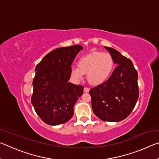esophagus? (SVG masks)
<instances>
[{"label": "esophagus", "mask_w": 159, "mask_h": 159, "mask_svg": "<svg viewBox=\"0 0 159 159\" xmlns=\"http://www.w3.org/2000/svg\"><path fill=\"white\" fill-rule=\"evenodd\" d=\"M83 91H84L85 93H88L90 91V89L88 88H86V87H85L84 88V89H83Z\"/></svg>", "instance_id": "1"}]
</instances>
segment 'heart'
<instances>
[{
  "label": "heart",
  "instance_id": "b5f03b06",
  "mask_svg": "<svg viewBox=\"0 0 159 159\" xmlns=\"http://www.w3.org/2000/svg\"><path fill=\"white\" fill-rule=\"evenodd\" d=\"M114 66V58L108 52L93 51L82 56L78 66L70 69V76L74 81H80L87 74V79L93 85H101L111 76Z\"/></svg>",
  "mask_w": 159,
  "mask_h": 159
}]
</instances>
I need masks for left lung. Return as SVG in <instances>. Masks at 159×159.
<instances>
[{"mask_svg":"<svg viewBox=\"0 0 159 159\" xmlns=\"http://www.w3.org/2000/svg\"><path fill=\"white\" fill-rule=\"evenodd\" d=\"M117 65L106 82L90 90L93 111L104 121L127 118L139 98L138 75L130 60L114 48L104 47Z\"/></svg>","mask_w":159,"mask_h":159,"instance_id":"left-lung-1","label":"left lung"}]
</instances>
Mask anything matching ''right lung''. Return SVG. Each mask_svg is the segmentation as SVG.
<instances>
[{"label": "right lung", "mask_w": 159, "mask_h": 159, "mask_svg": "<svg viewBox=\"0 0 159 159\" xmlns=\"http://www.w3.org/2000/svg\"><path fill=\"white\" fill-rule=\"evenodd\" d=\"M81 45L60 48L47 54L37 64L31 104L44 123L57 125L74 115V107L84 87L69 83L71 64Z\"/></svg>", "instance_id": "obj_1"}]
</instances>
